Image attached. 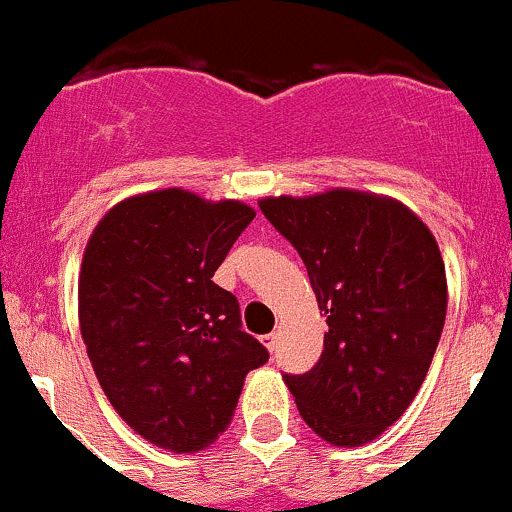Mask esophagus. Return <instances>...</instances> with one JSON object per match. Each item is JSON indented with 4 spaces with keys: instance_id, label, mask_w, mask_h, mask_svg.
I'll list each match as a JSON object with an SVG mask.
<instances>
[{
    "instance_id": "1",
    "label": "esophagus",
    "mask_w": 512,
    "mask_h": 512,
    "mask_svg": "<svg viewBox=\"0 0 512 512\" xmlns=\"http://www.w3.org/2000/svg\"><path fill=\"white\" fill-rule=\"evenodd\" d=\"M260 342L265 344V347L270 349V352H272V349H275V344H277V334H275V332H270V334H262V337H260Z\"/></svg>"
}]
</instances>
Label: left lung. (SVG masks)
<instances>
[{"instance_id":"left-lung-1","label":"left lung","mask_w":512,"mask_h":512,"mask_svg":"<svg viewBox=\"0 0 512 512\" xmlns=\"http://www.w3.org/2000/svg\"><path fill=\"white\" fill-rule=\"evenodd\" d=\"M260 210L299 252L329 324L317 366L285 374L287 389L319 438L364 446L404 416L436 354L448 307L436 237L366 190L270 195Z\"/></svg>"}]
</instances>
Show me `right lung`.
<instances>
[{
	"label": "right lung",
	"instance_id": "obj_1",
	"mask_svg": "<svg viewBox=\"0 0 512 512\" xmlns=\"http://www.w3.org/2000/svg\"><path fill=\"white\" fill-rule=\"evenodd\" d=\"M255 218L240 200L183 188L113 205L79 272V327L103 394L153 446L198 453L230 426L247 371L267 349L242 332L215 270Z\"/></svg>",
	"mask_w": 512,
	"mask_h": 512
}]
</instances>
